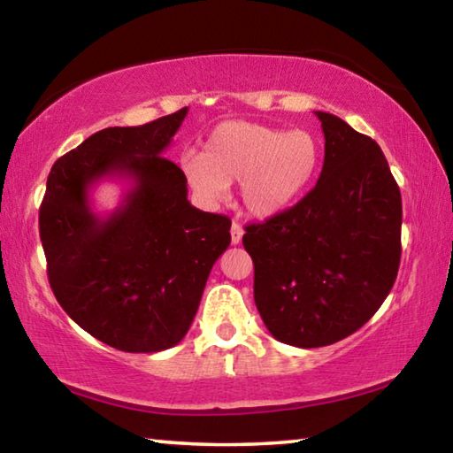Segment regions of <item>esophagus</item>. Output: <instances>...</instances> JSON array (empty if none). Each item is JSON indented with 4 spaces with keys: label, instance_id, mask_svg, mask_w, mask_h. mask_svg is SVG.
<instances>
[{
    "label": "esophagus",
    "instance_id": "1",
    "mask_svg": "<svg viewBox=\"0 0 453 453\" xmlns=\"http://www.w3.org/2000/svg\"><path fill=\"white\" fill-rule=\"evenodd\" d=\"M242 237H243V227L237 224V221H234L232 224V243L237 245L242 242Z\"/></svg>",
    "mask_w": 453,
    "mask_h": 453
}]
</instances>
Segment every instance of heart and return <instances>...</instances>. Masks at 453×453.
<instances>
[{"mask_svg": "<svg viewBox=\"0 0 453 453\" xmlns=\"http://www.w3.org/2000/svg\"><path fill=\"white\" fill-rule=\"evenodd\" d=\"M321 164L319 140L308 129H281L251 121H224L210 134L205 153L188 151L181 170L203 203L224 202L240 183L243 208L272 218L296 203Z\"/></svg>", "mask_w": 453, "mask_h": 453, "instance_id": "1", "label": "heart"}]
</instances>
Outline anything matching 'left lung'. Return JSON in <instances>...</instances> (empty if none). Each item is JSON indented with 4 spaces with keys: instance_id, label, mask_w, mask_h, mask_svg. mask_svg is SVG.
Masks as SVG:
<instances>
[{
    "instance_id": "obj_1",
    "label": "left lung",
    "mask_w": 453,
    "mask_h": 453,
    "mask_svg": "<svg viewBox=\"0 0 453 453\" xmlns=\"http://www.w3.org/2000/svg\"><path fill=\"white\" fill-rule=\"evenodd\" d=\"M316 116L326 137L316 188L243 235L265 327L305 349L357 332L388 297L402 256V196L381 148L332 113Z\"/></svg>"
}]
</instances>
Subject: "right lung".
Returning a JSON list of instances; mask_svg holds the SVG:
<instances>
[{"mask_svg":"<svg viewBox=\"0 0 453 453\" xmlns=\"http://www.w3.org/2000/svg\"><path fill=\"white\" fill-rule=\"evenodd\" d=\"M188 107L137 127H105L53 164L40 208L48 278L61 308L107 346L129 354L173 348L188 334L232 221L188 202V180L164 157ZM133 181L97 217L88 189Z\"/></svg>","mask_w":453,"mask_h":453,"instance_id":"right-lung-1","label":"right lung"}]
</instances>
